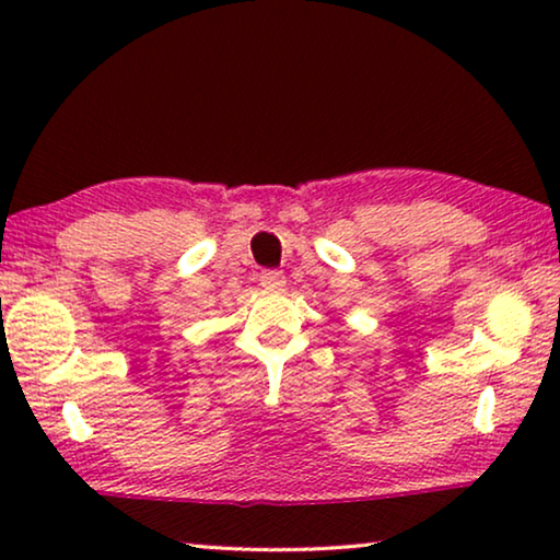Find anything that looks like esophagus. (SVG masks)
<instances>
[{
  "label": "esophagus",
  "instance_id": "1",
  "mask_svg": "<svg viewBox=\"0 0 560 560\" xmlns=\"http://www.w3.org/2000/svg\"><path fill=\"white\" fill-rule=\"evenodd\" d=\"M259 285L265 290H282L285 288V275L278 272V270H265L259 275Z\"/></svg>",
  "mask_w": 560,
  "mask_h": 560
}]
</instances>
